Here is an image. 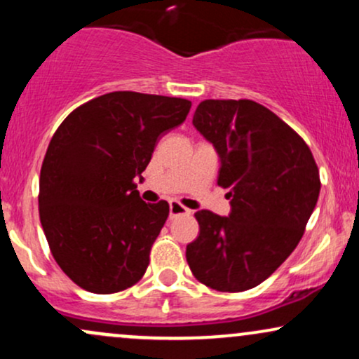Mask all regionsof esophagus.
Here are the masks:
<instances>
[{
  "label": "esophagus",
  "instance_id": "esophagus-1",
  "mask_svg": "<svg viewBox=\"0 0 359 359\" xmlns=\"http://www.w3.org/2000/svg\"><path fill=\"white\" fill-rule=\"evenodd\" d=\"M189 214H191V209L184 208V205L177 203V201H170V203H168V216H170V219L177 216H189Z\"/></svg>",
  "mask_w": 359,
  "mask_h": 359
}]
</instances>
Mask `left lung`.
Wrapping results in <instances>:
<instances>
[{"label": "left lung", "mask_w": 359, "mask_h": 359, "mask_svg": "<svg viewBox=\"0 0 359 359\" xmlns=\"http://www.w3.org/2000/svg\"><path fill=\"white\" fill-rule=\"evenodd\" d=\"M192 125L219 156L231 211H197L185 250L194 277L219 292L259 285L288 258L319 199V170L302 138L250 100H205Z\"/></svg>", "instance_id": "1"}]
</instances>
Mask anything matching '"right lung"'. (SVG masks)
Listing matches in <instances>:
<instances>
[{
    "mask_svg": "<svg viewBox=\"0 0 359 359\" xmlns=\"http://www.w3.org/2000/svg\"><path fill=\"white\" fill-rule=\"evenodd\" d=\"M191 101L116 90L74 109L50 140L40 170V222L59 266L84 290L135 285L168 217L135 179L158 140L182 125Z\"/></svg>",
    "mask_w": 359,
    "mask_h": 359,
    "instance_id": "1",
    "label": "right lung"
}]
</instances>
